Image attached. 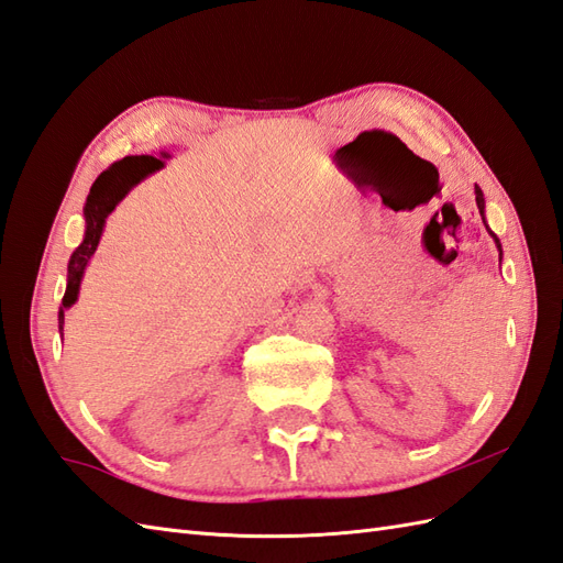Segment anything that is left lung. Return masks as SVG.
<instances>
[{
	"mask_svg": "<svg viewBox=\"0 0 563 563\" xmlns=\"http://www.w3.org/2000/svg\"><path fill=\"white\" fill-rule=\"evenodd\" d=\"M475 205H478V211H481L483 223H485V197H483V190H481L478 185H475ZM485 228H487V223H485ZM487 233L493 235V240H495V244H497V250H499V258H501V242H499V238H497L489 228H487Z\"/></svg>",
	"mask_w": 563,
	"mask_h": 563,
	"instance_id": "obj_1",
	"label": "left lung"
}]
</instances>
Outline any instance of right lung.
Returning <instances> with one entry per match:
<instances>
[{
  "label": "right lung",
  "mask_w": 563,
  "mask_h": 563,
  "mask_svg": "<svg viewBox=\"0 0 563 563\" xmlns=\"http://www.w3.org/2000/svg\"><path fill=\"white\" fill-rule=\"evenodd\" d=\"M162 156H168V154H162ZM162 166L164 162L156 156H147V154L125 156L121 162L111 164L90 187L88 201H85V209H82L85 238L78 244V250L70 254V262H68V283H66V295L62 299V309H59V330H64V311L70 305H76L85 266H88L90 256L95 254L99 244V238H102L107 216L117 209L119 201L131 192L140 180H144L150 173L158 170Z\"/></svg>",
  "instance_id": "add662e5"
}]
</instances>
